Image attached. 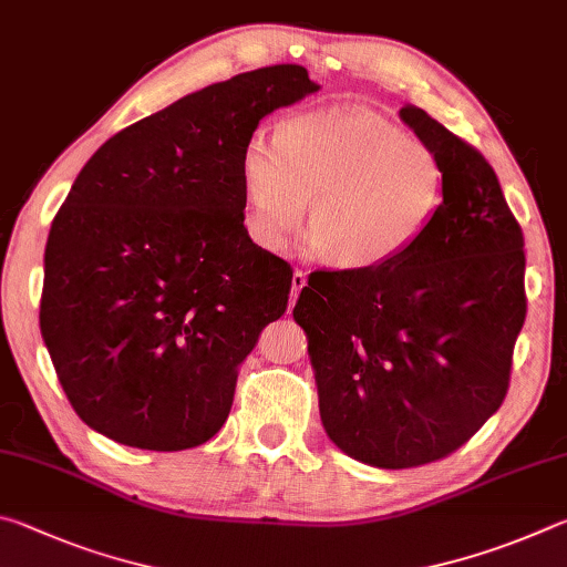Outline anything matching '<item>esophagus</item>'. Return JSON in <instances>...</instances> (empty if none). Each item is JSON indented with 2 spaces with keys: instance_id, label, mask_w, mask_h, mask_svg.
<instances>
[{
  "instance_id": "1",
  "label": "esophagus",
  "mask_w": 567,
  "mask_h": 567,
  "mask_svg": "<svg viewBox=\"0 0 567 567\" xmlns=\"http://www.w3.org/2000/svg\"><path fill=\"white\" fill-rule=\"evenodd\" d=\"M303 286H306V274L296 268L293 276H291V303H296V299H299Z\"/></svg>"
}]
</instances>
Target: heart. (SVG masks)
Instances as JSON below:
<instances>
[{"label": "heart", "mask_w": 567, "mask_h": 567, "mask_svg": "<svg viewBox=\"0 0 567 567\" xmlns=\"http://www.w3.org/2000/svg\"><path fill=\"white\" fill-rule=\"evenodd\" d=\"M246 228L281 248L309 204L306 248L343 271H379L419 244L439 214L445 172L435 148L363 109L286 118L241 154Z\"/></svg>", "instance_id": "heart-1"}]
</instances>
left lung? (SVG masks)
Segmentation results:
<instances>
[{
  "label": "left lung",
  "instance_id": "8db88e82",
  "mask_svg": "<svg viewBox=\"0 0 567 567\" xmlns=\"http://www.w3.org/2000/svg\"><path fill=\"white\" fill-rule=\"evenodd\" d=\"M401 118L443 162L433 224L379 271H313L293 309L326 433L389 471L445 458L501 409L528 306L523 231L493 166L423 109Z\"/></svg>",
  "mask_w": 567,
  "mask_h": 567
}]
</instances>
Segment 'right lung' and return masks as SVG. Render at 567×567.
I'll list each match as a JSON object with an SVG mask.
<instances>
[{"label": "right lung", "mask_w": 567, "mask_h": 567, "mask_svg": "<svg viewBox=\"0 0 567 567\" xmlns=\"http://www.w3.org/2000/svg\"><path fill=\"white\" fill-rule=\"evenodd\" d=\"M313 92L299 64L236 74L122 128L79 172L47 238L39 329L89 429L186 451L226 423L293 276L246 231L241 154L266 114Z\"/></svg>", "instance_id": "add662e5"}]
</instances>
